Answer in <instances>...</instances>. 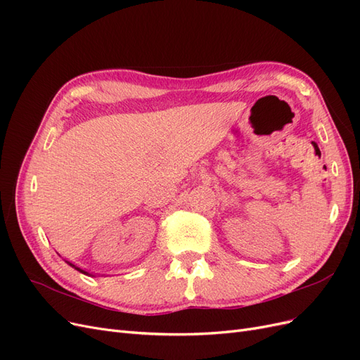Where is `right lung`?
<instances>
[{
	"label": "right lung",
	"instance_id": "add662e5",
	"mask_svg": "<svg viewBox=\"0 0 360 360\" xmlns=\"http://www.w3.org/2000/svg\"><path fill=\"white\" fill-rule=\"evenodd\" d=\"M66 261V263L70 266V267H73L75 270H78V271H81V274H84V275H89V276H96V274H90V271H86V270H84V269H81V267H78L76 264H73V263H70V261H68V259H64Z\"/></svg>",
	"mask_w": 360,
	"mask_h": 360
}]
</instances>
